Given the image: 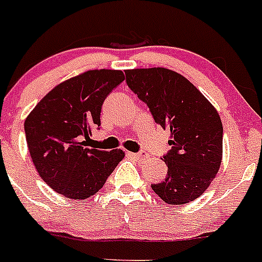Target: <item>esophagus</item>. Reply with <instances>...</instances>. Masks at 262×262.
I'll return each instance as SVG.
<instances>
[{
	"instance_id": "1",
	"label": "esophagus",
	"mask_w": 262,
	"mask_h": 262,
	"mask_svg": "<svg viewBox=\"0 0 262 262\" xmlns=\"http://www.w3.org/2000/svg\"><path fill=\"white\" fill-rule=\"evenodd\" d=\"M131 157L138 158V160H144V158H147L148 155L145 152H139V153H128Z\"/></svg>"
}]
</instances>
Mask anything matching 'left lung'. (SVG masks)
<instances>
[{"label": "left lung", "instance_id": "left-lung-1", "mask_svg": "<svg viewBox=\"0 0 262 262\" xmlns=\"http://www.w3.org/2000/svg\"><path fill=\"white\" fill-rule=\"evenodd\" d=\"M127 85L149 107L156 123L169 128L171 149L164 182L152 189L165 203L182 205L201 196L222 162L224 127L215 107L181 74L164 69L126 70Z\"/></svg>", "mask_w": 262, "mask_h": 262}]
</instances>
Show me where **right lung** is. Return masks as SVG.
<instances>
[{
  "label": "right lung",
  "mask_w": 262,
  "mask_h": 262,
  "mask_svg": "<svg viewBox=\"0 0 262 262\" xmlns=\"http://www.w3.org/2000/svg\"><path fill=\"white\" fill-rule=\"evenodd\" d=\"M124 80L121 70H90L53 88L25 122L31 158L42 181L59 195L84 200L102 188L124 152L85 147L100 127L106 96Z\"/></svg>",
  "instance_id": "obj_1"
}]
</instances>
